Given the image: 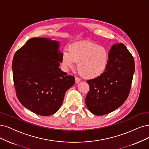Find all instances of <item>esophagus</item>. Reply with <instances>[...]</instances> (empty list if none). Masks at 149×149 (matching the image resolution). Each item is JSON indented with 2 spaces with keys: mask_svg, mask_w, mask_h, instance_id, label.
<instances>
[{
  "mask_svg": "<svg viewBox=\"0 0 149 149\" xmlns=\"http://www.w3.org/2000/svg\"><path fill=\"white\" fill-rule=\"evenodd\" d=\"M75 83L77 84H79V82L81 81V80H80V79H79V77H75Z\"/></svg>",
  "mask_w": 149,
  "mask_h": 149,
  "instance_id": "esophagus-1",
  "label": "esophagus"
}]
</instances>
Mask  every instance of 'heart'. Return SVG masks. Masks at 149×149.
<instances>
[{
  "instance_id": "1",
  "label": "heart",
  "mask_w": 149,
  "mask_h": 149,
  "mask_svg": "<svg viewBox=\"0 0 149 149\" xmlns=\"http://www.w3.org/2000/svg\"><path fill=\"white\" fill-rule=\"evenodd\" d=\"M68 51L62 55V63L66 69H72L79 62L80 74L86 79H95L101 75L109 63L107 49L88 40H80L69 45Z\"/></svg>"
}]
</instances>
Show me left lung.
<instances>
[{
	"label": "left lung",
	"instance_id": "left-lung-1",
	"mask_svg": "<svg viewBox=\"0 0 149 149\" xmlns=\"http://www.w3.org/2000/svg\"><path fill=\"white\" fill-rule=\"evenodd\" d=\"M109 54V63L105 72L87 80L90 91L86 105L96 115L107 114L122 105L129 95L134 72V58L124 44H114Z\"/></svg>",
	"mask_w": 149,
	"mask_h": 149
}]
</instances>
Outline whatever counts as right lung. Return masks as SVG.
<instances>
[{"label": "right lung", "instance_id": "right-lung-1", "mask_svg": "<svg viewBox=\"0 0 149 149\" xmlns=\"http://www.w3.org/2000/svg\"><path fill=\"white\" fill-rule=\"evenodd\" d=\"M59 44L48 38H32L16 51L13 59L18 100L31 112L43 116L58 111L66 91L75 84L74 76L59 68L63 55Z\"/></svg>", "mask_w": 149, "mask_h": 149}]
</instances>
